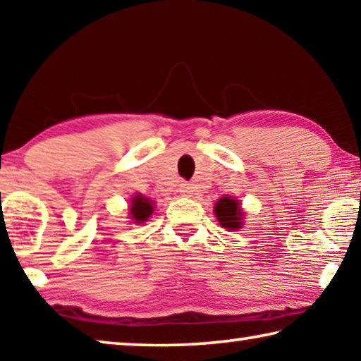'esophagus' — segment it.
<instances>
[{
	"label": "esophagus",
	"instance_id": "34e87169",
	"mask_svg": "<svg viewBox=\"0 0 361 361\" xmlns=\"http://www.w3.org/2000/svg\"><path fill=\"white\" fill-rule=\"evenodd\" d=\"M180 192H181V194H185V195H189V194H192V188L189 186V185H185V183H183V185L180 186Z\"/></svg>",
	"mask_w": 361,
	"mask_h": 361
}]
</instances>
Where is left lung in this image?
Instances as JSON below:
<instances>
[{"label":"left lung","mask_w":361,"mask_h":361,"mask_svg":"<svg viewBox=\"0 0 361 361\" xmlns=\"http://www.w3.org/2000/svg\"><path fill=\"white\" fill-rule=\"evenodd\" d=\"M215 213L219 224H221L223 228H228V229L240 228L242 212L237 200L231 197L219 199L215 205Z\"/></svg>","instance_id":"1"}]
</instances>
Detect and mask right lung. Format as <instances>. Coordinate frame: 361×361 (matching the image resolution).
<instances>
[{"label":"right lung","instance_id":"add662e5","mask_svg":"<svg viewBox=\"0 0 361 361\" xmlns=\"http://www.w3.org/2000/svg\"><path fill=\"white\" fill-rule=\"evenodd\" d=\"M152 213V205L148 199H143L142 195H137L133 199L130 207V215L135 223H143L148 219V216Z\"/></svg>","mask_w":361,"mask_h":361}]
</instances>
